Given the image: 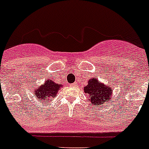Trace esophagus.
I'll return each mask as SVG.
<instances>
[{"instance_id":"obj_1","label":"esophagus","mask_w":149,"mask_h":149,"mask_svg":"<svg viewBox=\"0 0 149 149\" xmlns=\"http://www.w3.org/2000/svg\"><path fill=\"white\" fill-rule=\"evenodd\" d=\"M76 85H77V84L74 83V84H73V85H72V86H76Z\"/></svg>"}]
</instances>
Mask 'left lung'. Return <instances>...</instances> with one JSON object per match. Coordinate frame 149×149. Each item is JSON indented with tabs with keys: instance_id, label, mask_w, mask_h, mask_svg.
Returning a JSON list of instances; mask_svg holds the SVG:
<instances>
[{
	"instance_id": "8db88e82",
	"label": "left lung",
	"mask_w": 149,
	"mask_h": 149,
	"mask_svg": "<svg viewBox=\"0 0 149 149\" xmlns=\"http://www.w3.org/2000/svg\"><path fill=\"white\" fill-rule=\"evenodd\" d=\"M88 82V85L84 87V92L89 96L91 104L102 105L112 99V89L109 85L100 83L94 78H91Z\"/></svg>"
}]
</instances>
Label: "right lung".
Here are the masks:
<instances>
[{
  "label": "right lung",
  "mask_w": 149,
  "mask_h": 149,
  "mask_svg": "<svg viewBox=\"0 0 149 149\" xmlns=\"http://www.w3.org/2000/svg\"><path fill=\"white\" fill-rule=\"evenodd\" d=\"M61 88H62L61 84L55 83L52 79H49L43 85H40V87L33 89V95L37 97V100H40V101H48L49 97L57 96Z\"/></svg>",
  "instance_id": "right-lung-1"
}]
</instances>
